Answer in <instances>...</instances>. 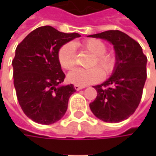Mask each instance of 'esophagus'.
Wrapping results in <instances>:
<instances>
[{
	"label": "esophagus",
	"instance_id": "34e87169",
	"mask_svg": "<svg viewBox=\"0 0 156 156\" xmlns=\"http://www.w3.org/2000/svg\"><path fill=\"white\" fill-rule=\"evenodd\" d=\"M75 87V90H80V89H81V88H83V86H80V85H75L74 86Z\"/></svg>",
	"mask_w": 156,
	"mask_h": 156
}]
</instances>
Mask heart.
Masks as SVG:
<instances>
[{
    "mask_svg": "<svg viewBox=\"0 0 156 156\" xmlns=\"http://www.w3.org/2000/svg\"><path fill=\"white\" fill-rule=\"evenodd\" d=\"M81 47L93 55L91 66L89 69H75L69 74V81L75 85L86 86L100 81L103 74L108 76L114 73L117 64L115 55L107 52L108 46L103 41L95 38L84 40ZM58 61L60 65L66 70H71L76 63V51L73 42H68L62 45L58 51ZM96 66V67H94Z\"/></svg>",
    "mask_w": 156,
    "mask_h": 156,
    "instance_id": "obj_1",
    "label": "heart"
}]
</instances>
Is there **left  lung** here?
Here are the masks:
<instances>
[{
	"label": "left lung",
	"mask_w": 156,
	"mask_h": 156,
	"mask_svg": "<svg viewBox=\"0 0 156 156\" xmlns=\"http://www.w3.org/2000/svg\"><path fill=\"white\" fill-rule=\"evenodd\" d=\"M89 36L110 41L117 59L113 75L94 87L97 96L89 104L90 109L103 122H120L132 115L140 104L147 79V56L140 44L122 31L108 30Z\"/></svg>",
	"instance_id": "8db88e82"
}]
</instances>
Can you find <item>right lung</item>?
<instances>
[{
	"label": "right lung",
	"instance_id": "add662e5",
	"mask_svg": "<svg viewBox=\"0 0 156 156\" xmlns=\"http://www.w3.org/2000/svg\"><path fill=\"white\" fill-rule=\"evenodd\" d=\"M80 36L43 26L28 34L17 46L12 61L16 96L24 114L34 122L49 125L65 115L75 89L73 84L60 86L65 74L58 61V51Z\"/></svg>",
	"mask_w": 156,
	"mask_h": 156
}]
</instances>
